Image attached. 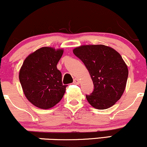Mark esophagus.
<instances>
[{"label": "esophagus", "mask_w": 147, "mask_h": 147, "mask_svg": "<svg viewBox=\"0 0 147 147\" xmlns=\"http://www.w3.org/2000/svg\"><path fill=\"white\" fill-rule=\"evenodd\" d=\"M79 82H80V81H79V80L78 78H74V84H76V85H78Z\"/></svg>", "instance_id": "esophagus-1"}]
</instances>
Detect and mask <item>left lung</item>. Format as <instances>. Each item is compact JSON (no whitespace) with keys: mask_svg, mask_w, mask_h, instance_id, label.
Returning <instances> with one entry per match:
<instances>
[{"mask_svg":"<svg viewBox=\"0 0 147 147\" xmlns=\"http://www.w3.org/2000/svg\"><path fill=\"white\" fill-rule=\"evenodd\" d=\"M73 52L85 65L93 81L94 91L86 95L89 103L98 110L115 105L124 92L128 76L121 55L102 44L80 46Z\"/></svg>","mask_w":147,"mask_h":147,"instance_id":"8db88e82","label":"left lung"}]
</instances>
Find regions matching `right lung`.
<instances>
[{"label":"right lung","instance_id":"1","mask_svg":"<svg viewBox=\"0 0 147 147\" xmlns=\"http://www.w3.org/2000/svg\"><path fill=\"white\" fill-rule=\"evenodd\" d=\"M63 49L42 47L25 59L19 71L23 91L32 104L41 109H49L60 101L67 85L62 82V74L57 69Z\"/></svg>","mask_w":147,"mask_h":147}]
</instances>
